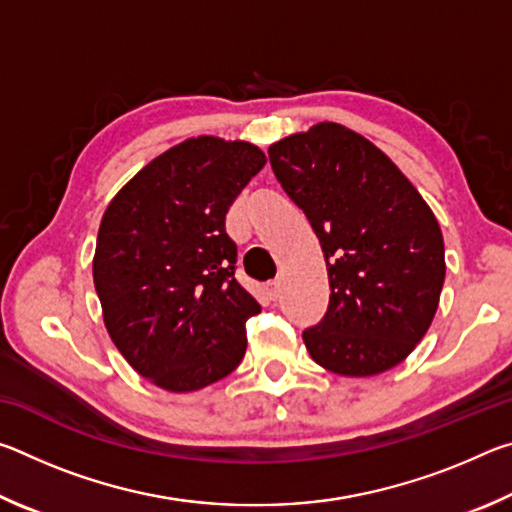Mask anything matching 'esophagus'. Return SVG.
<instances>
[{"label":"esophagus","mask_w":512,"mask_h":512,"mask_svg":"<svg viewBox=\"0 0 512 512\" xmlns=\"http://www.w3.org/2000/svg\"><path fill=\"white\" fill-rule=\"evenodd\" d=\"M277 298H280V282L266 284V300L268 302H277Z\"/></svg>","instance_id":"obj_1"}]
</instances>
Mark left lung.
I'll list each match as a JSON object with an SVG mask.
<instances>
[{
    "label": "left lung",
    "mask_w": 512,
    "mask_h": 512,
    "mask_svg": "<svg viewBox=\"0 0 512 512\" xmlns=\"http://www.w3.org/2000/svg\"><path fill=\"white\" fill-rule=\"evenodd\" d=\"M268 160L327 262V311L302 332L311 359L345 377L397 366L427 334L443 291L436 216L375 144L345 126L284 137Z\"/></svg>",
    "instance_id": "obj_1"
}]
</instances>
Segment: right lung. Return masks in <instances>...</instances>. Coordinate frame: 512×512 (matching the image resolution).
<instances>
[{"label":"right lung","mask_w":512,"mask_h":512,"mask_svg":"<svg viewBox=\"0 0 512 512\" xmlns=\"http://www.w3.org/2000/svg\"><path fill=\"white\" fill-rule=\"evenodd\" d=\"M264 164L248 142L196 137L146 164L103 214L92 264L103 320L164 391H198L244 359L262 307L235 277L225 214Z\"/></svg>","instance_id":"add662e5"}]
</instances>
